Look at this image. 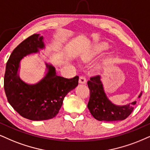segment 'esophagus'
<instances>
[{"mask_svg": "<svg viewBox=\"0 0 150 150\" xmlns=\"http://www.w3.org/2000/svg\"><path fill=\"white\" fill-rule=\"evenodd\" d=\"M79 83L81 84H85L86 83V79L85 78V76H81L79 77Z\"/></svg>", "mask_w": 150, "mask_h": 150, "instance_id": "34e87169", "label": "esophagus"}]
</instances>
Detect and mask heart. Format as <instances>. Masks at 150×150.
<instances>
[{"label": "heart", "instance_id": "heart-1", "mask_svg": "<svg viewBox=\"0 0 150 150\" xmlns=\"http://www.w3.org/2000/svg\"><path fill=\"white\" fill-rule=\"evenodd\" d=\"M108 48V44L105 43L93 46L80 55L81 60L83 62H90L106 51Z\"/></svg>", "mask_w": 150, "mask_h": 150}]
</instances>
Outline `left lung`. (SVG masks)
I'll return each instance as SVG.
<instances>
[{
	"label": "left lung",
	"mask_w": 150,
	"mask_h": 150,
	"mask_svg": "<svg viewBox=\"0 0 150 150\" xmlns=\"http://www.w3.org/2000/svg\"><path fill=\"white\" fill-rule=\"evenodd\" d=\"M88 86L90 92L88 108L96 120L106 122L123 120L134 110L136 101L119 106L115 104L108 99L105 92L100 75L91 77L88 81ZM142 92L138 98H140Z\"/></svg>",
	"instance_id": "8db88e82"
}]
</instances>
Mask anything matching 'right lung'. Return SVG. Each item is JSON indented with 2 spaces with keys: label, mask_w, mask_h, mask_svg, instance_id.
Returning <instances> with one entry per match:
<instances>
[{
  "label": "right lung",
  "mask_w": 150,
  "mask_h": 150,
  "mask_svg": "<svg viewBox=\"0 0 150 150\" xmlns=\"http://www.w3.org/2000/svg\"><path fill=\"white\" fill-rule=\"evenodd\" d=\"M45 49L44 38L34 34L23 40L11 53L4 77V89L8 102L22 117L33 121L51 119L58 113L65 96L78 86L79 76L67 79L57 75L55 67L45 62L43 78L28 83L20 78L24 57L40 54Z\"/></svg>",
  "instance_id": "1"
}]
</instances>
